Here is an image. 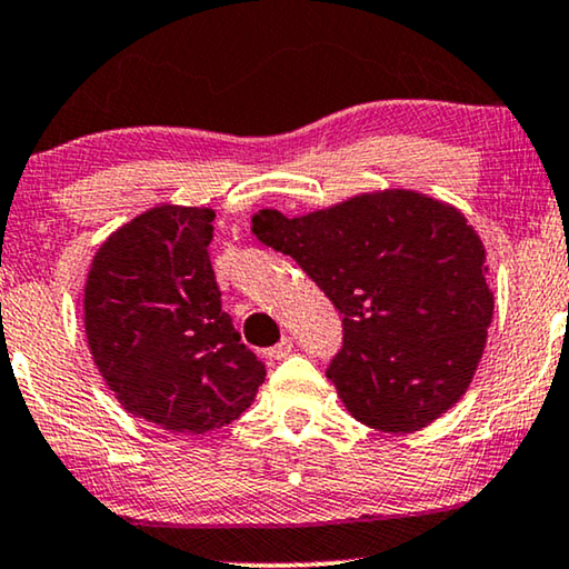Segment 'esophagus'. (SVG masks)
I'll use <instances>...</instances> for the list:
<instances>
[{
  "instance_id": "esophagus-1",
  "label": "esophagus",
  "mask_w": 569,
  "mask_h": 569,
  "mask_svg": "<svg viewBox=\"0 0 569 569\" xmlns=\"http://www.w3.org/2000/svg\"><path fill=\"white\" fill-rule=\"evenodd\" d=\"M290 355H292V339L290 337H282L274 347L267 349L269 362H279V360H284V357H290Z\"/></svg>"
}]
</instances>
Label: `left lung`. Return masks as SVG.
Returning <instances> with one entry per match:
<instances>
[{"mask_svg":"<svg viewBox=\"0 0 569 569\" xmlns=\"http://www.w3.org/2000/svg\"><path fill=\"white\" fill-rule=\"evenodd\" d=\"M251 230L341 313L326 376L357 422L415 432L466 393L495 298L485 246L456 207L386 189L302 217L261 209Z\"/></svg>","mask_w":569,"mask_h":569,"instance_id":"8db88e82","label":"left lung"}]
</instances>
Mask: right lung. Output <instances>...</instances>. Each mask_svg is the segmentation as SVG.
Instances as JSON below:
<instances>
[{
	"mask_svg": "<svg viewBox=\"0 0 569 569\" xmlns=\"http://www.w3.org/2000/svg\"><path fill=\"white\" fill-rule=\"evenodd\" d=\"M214 212L162 204L108 236L84 284V333L129 415L201 435L251 407L267 368L222 310Z\"/></svg>",
	"mask_w": 569,
	"mask_h": 569,
	"instance_id": "add662e5",
	"label": "right lung"
}]
</instances>
